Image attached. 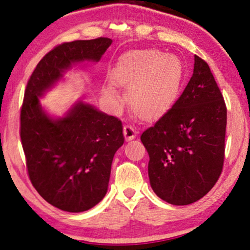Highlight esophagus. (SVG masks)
Instances as JSON below:
<instances>
[{
	"label": "esophagus",
	"mask_w": 250,
	"mask_h": 250,
	"mask_svg": "<svg viewBox=\"0 0 250 250\" xmlns=\"http://www.w3.org/2000/svg\"><path fill=\"white\" fill-rule=\"evenodd\" d=\"M124 135H125V140H126V141H130V140L135 139L137 132H136V130L132 128V126L125 125V126H124Z\"/></svg>",
	"instance_id": "34e87169"
}]
</instances>
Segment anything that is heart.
<instances>
[{
	"label": "heart",
	"mask_w": 250,
	"mask_h": 250,
	"mask_svg": "<svg viewBox=\"0 0 250 250\" xmlns=\"http://www.w3.org/2000/svg\"><path fill=\"white\" fill-rule=\"evenodd\" d=\"M183 76V64L174 54L141 50L125 58L114 73L118 84L130 88L129 104L138 117L149 119L173 101ZM104 96L113 106L121 98L113 88L104 89Z\"/></svg>",
	"instance_id": "heart-1"
}]
</instances>
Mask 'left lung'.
Wrapping results in <instances>:
<instances>
[{"label": "left lung", "instance_id": "1", "mask_svg": "<svg viewBox=\"0 0 250 250\" xmlns=\"http://www.w3.org/2000/svg\"><path fill=\"white\" fill-rule=\"evenodd\" d=\"M226 125L223 96L210 67L195 55L193 75L182 95L140 137L156 195L174 206L202 199L221 174Z\"/></svg>", "mask_w": 250, "mask_h": 250}]
</instances>
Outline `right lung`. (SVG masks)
Here are the masks:
<instances>
[{
  "label": "right lung",
  "mask_w": 250,
  "mask_h": 250,
  "mask_svg": "<svg viewBox=\"0 0 250 250\" xmlns=\"http://www.w3.org/2000/svg\"><path fill=\"white\" fill-rule=\"evenodd\" d=\"M112 40L65 42L39 62L27 84L20 136L30 181L51 206L87 211L105 196L114 154L124 145L122 124L82 100L62 117L51 115L40 99L64 75L85 62H100Z\"/></svg>",
  "instance_id": "1"
}]
</instances>
